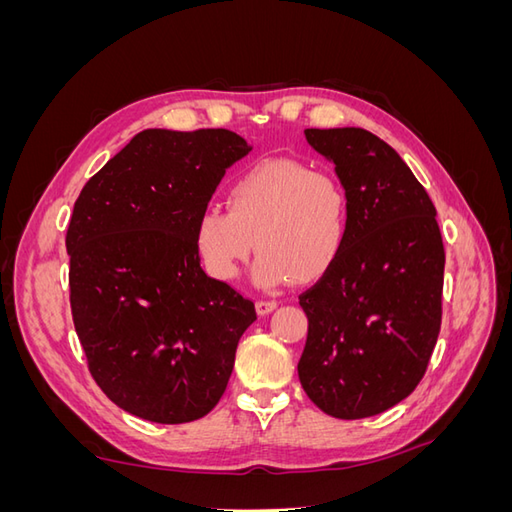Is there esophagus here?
Here are the masks:
<instances>
[{
    "label": "esophagus",
    "instance_id": "esophagus-1",
    "mask_svg": "<svg viewBox=\"0 0 512 512\" xmlns=\"http://www.w3.org/2000/svg\"><path fill=\"white\" fill-rule=\"evenodd\" d=\"M277 307V301H256V312H258V316H267V314H271L273 309Z\"/></svg>",
    "mask_w": 512,
    "mask_h": 512
}]
</instances>
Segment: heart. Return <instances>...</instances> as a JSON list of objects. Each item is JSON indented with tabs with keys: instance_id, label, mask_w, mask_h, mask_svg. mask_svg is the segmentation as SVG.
Returning <instances> with one entry per match:
<instances>
[{
	"instance_id": "heart-1",
	"label": "heart",
	"mask_w": 512,
	"mask_h": 512,
	"mask_svg": "<svg viewBox=\"0 0 512 512\" xmlns=\"http://www.w3.org/2000/svg\"><path fill=\"white\" fill-rule=\"evenodd\" d=\"M228 211L205 207L194 245L205 271L232 282L254 250V280L265 286L312 282L327 273L348 237V196L327 170L297 160H267L230 183Z\"/></svg>"
}]
</instances>
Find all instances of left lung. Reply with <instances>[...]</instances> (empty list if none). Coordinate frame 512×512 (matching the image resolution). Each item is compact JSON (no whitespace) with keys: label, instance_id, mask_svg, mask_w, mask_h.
<instances>
[{"label":"left lung","instance_id":"1","mask_svg":"<svg viewBox=\"0 0 512 512\" xmlns=\"http://www.w3.org/2000/svg\"><path fill=\"white\" fill-rule=\"evenodd\" d=\"M348 196V237L307 288L299 380L335 418H365L406 399L425 376L442 322L444 245L436 207L408 164L363 128L305 130Z\"/></svg>","mask_w":512,"mask_h":512}]
</instances>
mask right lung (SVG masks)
Instances as JSON below:
<instances>
[{
	"label": "right lung",
	"instance_id": "right-lung-1",
	"mask_svg": "<svg viewBox=\"0 0 512 512\" xmlns=\"http://www.w3.org/2000/svg\"><path fill=\"white\" fill-rule=\"evenodd\" d=\"M252 151L230 130H143L91 177L66 235L70 307L104 395L151 423H190L226 391L250 299L213 280L194 224Z\"/></svg>",
	"mask_w": 512,
	"mask_h": 512
}]
</instances>
